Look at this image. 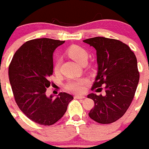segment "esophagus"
Wrapping results in <instances>:
<instances>
[{
  "label": "esophagus",
  "instance_id": "1",
  "mask_svg": "<svg viewBox=\"0 0 149 149\" xmlns=\"http://www.w3.org/2000/svg\"><path fill=\"white\" fill-rule=\"evenodd\" d=\"M74 98H77V99H82V98H85V95H75Z\"/></svg>",
  "mask_w": 149,
  "mask_h": 149
}]
</instances>
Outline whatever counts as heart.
Instances as JSON below:
<instances>
[{"instance_id":"heart-1","label":"heart","mask_w":149,"mask_h":149,"mask_svg":"<svg viewBox=\"0 0 149 149\" xmlns=\"http://www.w3.org/2000/svg\"><path fill=\"white\" fill-rule=\"evenodd\" d=\"M67 54L74 61L78 64H82L84 62H87L88 54L85 48L79 45H72L67 49ZM59 68V61H57L54 67V71L56 72L58 71ZM89 82V80L86 77H77L70 79L66 84V88L72 92L80 93L84 92L85 87Z\"/></svg>"}]
</instances>
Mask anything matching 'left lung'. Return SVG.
<instances>
[{
  "instance_id": "obj_1",
  "label": "left lung",
  "mask_w": 149,
  "mask_h": 149,
  "mask_svg": "<svg viewBox=\"0 0 149 149\" xmlns=\"http://www.w3.org/2000/svg\"><path fill=\"white\" fill-rule=\"evenodd\" d=\"M96 50L98 73L92 91L104 85L106 95H88L94 101L89 117L101 124H110L121 118L135 95L139 72L135 54L127 45L115 39L95 37L84 40Z\"/></svg>"
}]
</instances>
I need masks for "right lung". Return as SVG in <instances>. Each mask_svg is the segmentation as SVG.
Segmentation results:
<instances>
[{"label": "right lung", "instance_id": "add662e5", "mask_svg": "<svg viewBox=\"0 0 149 149\" xmlns=\"http://www.w3.org/2000/svg\"><path fill=\"white\" fill-rule=\"evenodd\" d=\"M65 41L40 38L26 41L17 51L8 67V77L17 106L32 121L52 125L67 111L73 96L60 93L54 99L45 94L53 74V53Z\"/></svg>", "mask_w": 149, "mask_h": 149}]
</instances>
